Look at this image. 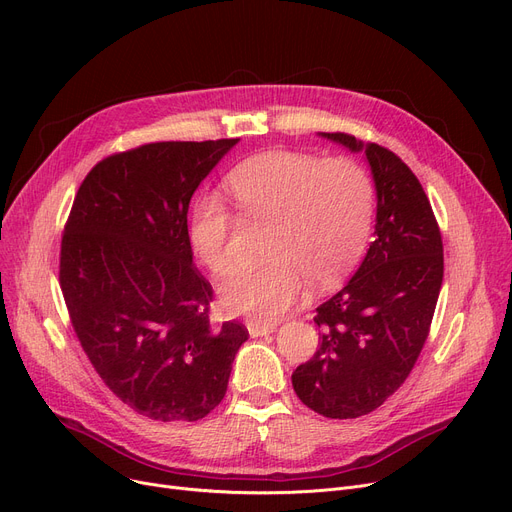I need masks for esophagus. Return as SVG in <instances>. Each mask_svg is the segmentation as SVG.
I'll use <instances>...</instances> for the list:
<instances>
[{
    "mask_svg": "<svg viewBox=\"0 0 512 512\" xmlns=\"http://www.w3.org/2000/svg\"><path fill=\"white\" fill-rule=\"evenodd\" d=\"M247 330H249L251 338H261V336L272 334L276 330V326H265V324H255V321H249Z\"/></svg>",
    "mask_w": 512,
    "mask_h": 512,
    "instance_id": "obj_1",
    "label": "esophagus"
}]
</instances>
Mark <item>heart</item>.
Here are the masks:
<instances>
[{"label":"heart","instance_id":"b5f03b06","mask_svg":"<svg viewBox=\"0 0 512 512\" xmlns=\"http://www.w3.org/2000/svg\"><path fill=\"white\" fill-rule=\"evenodd\" d=\"M228 191L251 220L272 222L265 265L236 272L222 286L228 313L261 324L299 303L307 280L317 290L340 284L361 259L373 226L375 186L348 157L321 161L294 151H267L236 166ZM234 220L215 193L195 197L188 240L207 270L224 278L234 267Z\"/></svg>","mask_w":512,"mask_h":512}]
</instances>
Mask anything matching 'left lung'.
I'll return each instance as SVG.
<instances>
[{
  "label": "left lung",
  "instance_id": "8db88e82",
  "mask_svg": "<svg viewBox=\"0 0 512 512\" xmlns=\"http://www.w3.org/2000/svg\"><path fill=\"white\" fill-rule=\"evenodd\" d=\"M319 134L365 151L378 215L357 274L317 307L319 348L294 369L292 386L311 411L355 419L384 405L415 367L442 288L444 249L432 205L405 161L353 134Z\"/></svg>",
  "mask_w": 512,
  "mask_h": 512
}]
</instances>
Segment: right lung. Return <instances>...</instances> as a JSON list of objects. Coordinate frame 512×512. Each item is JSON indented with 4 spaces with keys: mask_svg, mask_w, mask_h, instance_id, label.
I'll use <instances>...</instances> for the list:
<instances>
[{
    "mask_svg": "<svg viewBox=\"0 0 512 512\" xmlns=\"http://www.w3.org/2000/svg\"><path fill=\"white\" fill-rule=\"evenodd\" d=\"M238 143L161 141L87 174L62 234L60 286L76 338L124 405L199 421L220 405L247 328L209 324L211 284L193 263V193Z\"/></svg>",
    "mask_w": 512,
    "mask_h": 512,
    "instance_id": "add662e5",
    "label": "right lung"
}]
</instances>
